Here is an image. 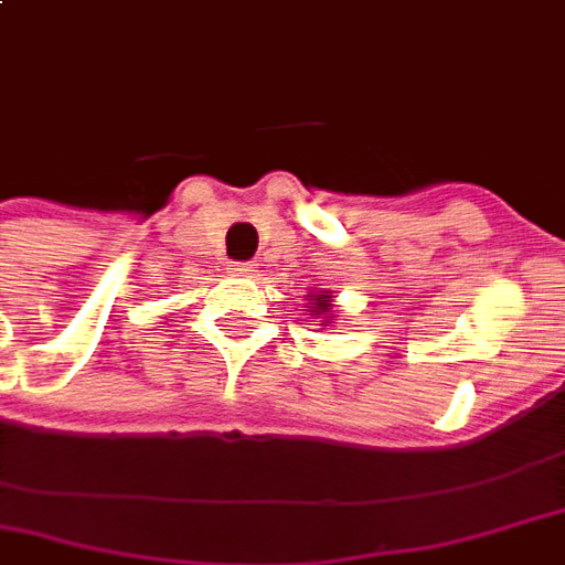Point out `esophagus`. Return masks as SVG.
<instances>
[{
    "label": "esophagus",
    "mask_w": 565,
    "mask_h": 565,
    "mask_svg": "<svg viewBox=\"0 0 565 565\" xmlns=\"http://www.w3.org/2000/svg\"><path fill=\"white\" fill-rule=\"evenodd\" d=\"M230 271H233V275H250L254 266H250V263H230Z\"/></svg>",
    "instance_id": "obj_1"
}]
</instances>
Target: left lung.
Wrapping results in <instances>:
<instances>
[{"mask_svg": "<svg viewBox=\"0 0 565 565\" xmlns=\"http://www.w3.org/2000/svg\"><path fill=\"white\" fill-rule=\"evenodd\" d=\"M332 296L326 294V290H320V294H317V299L311 305H315V315H329V308H332Z\"/></svg>", "mask_w": 565, "mask_h": 565, "instance_id": "left-lung-1", "label": "left lung"}]
</instances>
